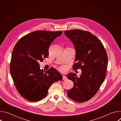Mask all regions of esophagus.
I'll use <instances>...</instances> for the list:
<instances>
[{"mask_svg":"<svg viewBox=\"0 0 121 121\" xmlns=\"http://www.w3.org/2000/svg\"><path fill=\"white\" fill-rule=\"evenodd\" d=\"M67 79V77H65V76H63V80H65Z\"/></svg>","mask_w":121,"mask_h":121,"instance_id":"obj_1","label":"esophagus"}]
</instances>
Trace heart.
<instances>
[{
    "label": "heart",
    "instance_id": "heart-1",
    "mask_svg": "<svg viewBox=\"0 0 121 121\" xmlns=\"http://www.w3.org/2000/svg\"><path fill=\"white\" fill-rule=\"evenodd\" d=\"M61 69H62V70H64V68L62 67V68H61Z\"/></svg>",
    "mask_w": 121,
    "mask_h": 121
}]
</instances>
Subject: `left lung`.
Masks as SVG:
<instances>
[{"mask_svg":"<svg viewBox=\"0 0 121 121\" xmlns=\"http://www.w3.org/2000/svg\"><path fill=\"white\" fill-rule=\"evenodd\" d=\"M64 33L76 50L73 69L82 71L80 77L75 73L67 75L74 83L67 95L76 102L87 101L96 94L105 79L108 63L106 50L101 41L90 32L75 29Z\"/></svg>","mask_w":121,"mask_h":121,"instance_id":"obj_1","label":"left lung"}]
</instances>
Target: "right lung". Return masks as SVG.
I'll return each mask as SVG.
<instances>
[{
	"label": "right lung",
	"mask_w": 121,
	"mask_h": 121,
	"mask_svg": "<svg viewBox=\"0 0 121 121\" xmlns=\"http://www.w3.org/2000/svg\"><path fill=\"white\" fill-rule=\"evenodd\" d=\"M63 31L36 30L21 38L13 50L10 64V74L20 94L30 101L45 97L51 85L63 77L53 67L40 69L38 62L49 55L48 49L53 41Z\"/></svg>",
	"instance_id": "add662e5"
}]
</instances>
